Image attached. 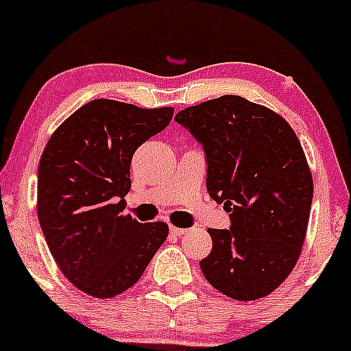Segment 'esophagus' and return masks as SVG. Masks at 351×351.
<instances>
[{"mask_svg":"<svg viewBox=\"0 0 351 351\" xmlns=\"http://www.w3.org/2000/svg\"><path fill=\"white\" fill-rule=\"evenodd\" d=\"M169 232H171L172 235H176V237H180V235L186 234L187 228H180V227H174V226H171V228H169Z\"/></svg>","mask_w":351,"mask_h":351,"instance_id":"obj_1","label":"esophagus"}]
</instances>
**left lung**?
<instances>
[{
	"instance_id": "left-lung-1",
	"label": "left lung",
	"mask_w": 351,
	"mask_h": 351,
	"mask_svg": "<svg viewBox=\"0 0 351 351\" xmlns=\"http://www.w3.org/2000/svg\"><path fill=\"white\" fill-rule=\"evenodd\" d=\"M176 123L202 145L208 195L230 217V228H208L204 277L235 300L265 297L293 270L308 226L313 180L297 134L232 94L182 109Z\"/></svg>"
}]
</instances>
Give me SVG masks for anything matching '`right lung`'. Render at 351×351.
Listing matches in <instances>:
<instances>
[{
    "instance_id": "1",
    "label": "right lung",
    "mask_w": 351,
    "mask_h": 351,
    "mask_svg": "<svg viewBox=\"0 0 351 351\" xmlns=\"http://www.w3.org/2000/svg\"><path fill=\"white\" fill-rule=\"evenodd\" d=\"M172 116V108L94 99L46 144L38 167L39 226L64 277L90 297L131 289L167 239V223L124 215V197L134 152Z\"/></svg>"
}]
</instances>
